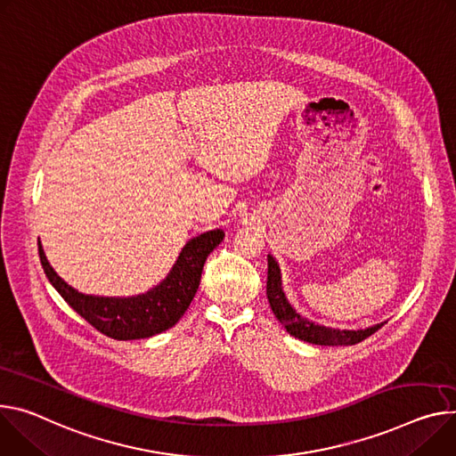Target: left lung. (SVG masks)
Listing matches in <instances>:
<instances>
[{
	"mask_svg": "<svg viewBox=\"0 0 456 456\" xmlns=\"http://www.w3.org/2000/svg\"><path fill=\"white\" fill-rule=\"evenodd\" d=\"M267 298L269 305L274 313V316L280 320V323L285 327V330L291 337L314 344V346H354L386 323H377L372 327L365 329H333V327H325L322 323H314L302 316L291 304H289L285 293H283V285H281V273L276 258L273 255H267Z\"/></svg>",
	"mask_w": 456,
	"mask_h": 456,
	"instance_id": "1",
	"label": "left lung"
}]
</instances>
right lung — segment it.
<instances>
[{
  "instance_id": "add662e5",
  "label": "right lung",
  "mask_w": 456,
  "mask_h": 456,
  "mask_svg": "<svg viewBox=\"0 0 456 456\" xmlns=\"http://www.w3.org/2000/svg\"><path fill=\"white\" fill-rule=\"evenodd\" d=\"M224 236L225 232L222 229H215L191 238L169 274L147 293L136 297L79 293L53 269L41 241H37V251L49 281L81 318L114 340H140L163 333L183 316L198 291L203 264Z\"/></svg>"
}]
</instances>
